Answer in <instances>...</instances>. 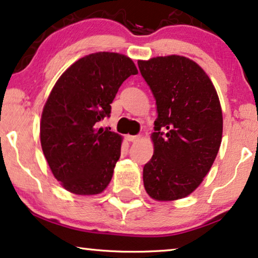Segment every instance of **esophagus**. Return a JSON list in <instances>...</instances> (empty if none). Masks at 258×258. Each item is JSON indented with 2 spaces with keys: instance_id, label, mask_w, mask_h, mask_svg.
Segmentation results:
<instances>
[{
  "instance_id": "34e87169",
  "label": "esophagus",
  "mask_w": 258,
  "mask_h": 258,
  "mask_svg": "<svg viewBox=\"0 0 258 258\" xmlns=\"http://www.w3.org/2000/svg\"><path fill=\"white\" fill-rule=\"evenodd\" d=\"M125 139H126V141H129V142H135V141L140 139V136L139 135H126Z\"/></svg>"
}]
</instances>
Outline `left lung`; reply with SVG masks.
Returning a JSON list of instances; mask_svg holds the SVG:
<instances>
[{"label": "left lung", "mask_w": 258, "mask_h": 258, "mask_svg": "<svg viewBox=\"0 0 258 258\" xmlns=\"http://www.w3.org/2000/svg\"><path fill=\"white\" fill-rule=\"evenodd\" d=\"M139 68L157 109L144 188L157 201L183 199L202 183L217 156L223 130L220 100L204 70L183 56L139 61Z\"/></svg>", "instance_id": "8db88e82"}]
</instances>
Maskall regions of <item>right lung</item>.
I'll return each instance as SVG.
<instances>
[{
    "label": "right lung",
    "instance_id": "obj_1",
    "mask_svg": "<svg viewBox=\"0 0 258 258\" xmlns=\"http://www.w3.org/2000/svg\"><path fill=\"white\" fill-rule=\"evenodd\" d=\"M134 62L117 52H95L70 66L52 88L41 118V146L55 178L77 195H96L111 181L122 137L98 122Z\"/></svg>",
    "mask_w": 258,
    "mask_h": 258
}]
</instances>
